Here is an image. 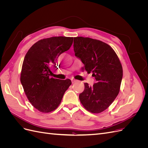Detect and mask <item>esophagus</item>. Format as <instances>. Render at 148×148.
Wrapping results in <instances>:
<instances>
[{"instance_id": "34e87169", "label": "esophagus", "mask_w": 148, "mask_h": 148, "mask_svg": "<svg viewBox=\"0 0 148 148\" xmlns=\"http://www.w3.org/2000/svg\"><path fill=\"white\" fill-rule=\"evenodd\" d=\"M71 81H72V83H75V82H76L77 81V79H73V78H71Z\"/></svg>"}]
</instances>
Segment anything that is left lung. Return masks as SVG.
<instances>
[{
    "instance_id": "left-lung-1",
    "label": "left lung",
    "mask_w": 148,
    "mask_h": 148,
    "mask_svg": "<svg viewBox=\"0 0 148 148\" xmlns=\"http://www.w3.org/2000/svg\"><path fill=\"white\" fill-rule=\"evenodd\" d=\"M75 56L84 64L83 70L92 73L96 83H84L79 99L88 111L99 114L104 111L119 95L123 77L122 64L114 49L99 40L76 37L73 43Z\"/></svg>"
}]
</instances>
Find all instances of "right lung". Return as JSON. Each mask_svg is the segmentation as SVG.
<instances>
[{"label": "right lung", "mask_w": 148, "mask_h": 148, "mask_svg": "<svg viewBox=\"0 0 148 148\" xmlns=\"http://www.w3.org/2000/svg\"><path fill=\"white\" fill-rule=\"evenodd\" d=\"M73 41V38L65 36L41 39L30 47L25 57L20 82L28 99L41 112L56 109L71 84L70 79L61 80L50 75L58 57L69 50Z\"/></svg>", "instance_id": "obj_1"}]
</instances>
